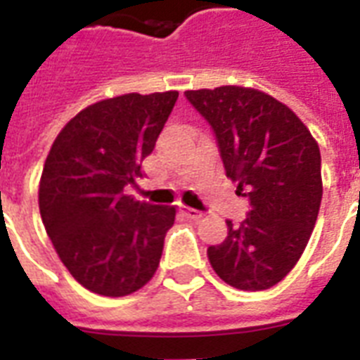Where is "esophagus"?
<instances>
[{
  "label": "esophagus",
  "instance_id": "obj_1",
  "mask_svg": "<svg viewBox=\"0 0 360 360\" xmlns=\"http://www.w3.org/2000/svg\"><path fill=\"white\" fill-rule=\"evenodd\" d=\"M181 211H183V214H185L186 219L191 220H200L203 217V213H200V211H196V209L192 207H181Z\"/></svg>",
  "mask_w": 360,
  "mask_h": 360
}]
</instances>
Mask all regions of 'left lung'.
Wrapping results in <instances>:
<instances>
[{
	"label": "left lung",
	"instance_id": "8db88e82",
	"mask_svg": "<svg viewBox=\"0 0 360 360\" xmlns=\"http://www.w3.org/2000/svg\"><path fill=\"white\" fill-rule=\"evenodd\" d=\"M185 95L213 127L226 175L250 202L246 219L226 220L228 237L207 248L211 267L237 290H269L295 267L318 220V141L285 104L252 87Z\"/></svg>",
	"mask_w": 360,
	"mask_h": 360
}]
</instances>
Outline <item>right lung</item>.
Here are the masks:
<instances>
[{
	"instance_id": "right-lung-1",
	"label": "right lung",
	"mask_w": 360,
	"mask_h": 360,
	"mask_svg": "<svg viewBox=\"0 0 360 360\" xmlns=\"http://www.w3.org/2000/svg\"><path fill=\"white\" fill-rule=\"evenodd\" d=\"M177 97L127 93L98 101L50 147L39 183L42 224L65 267L93 293L130 295L157 273L177 211L138 202L124 186L141 177Z\"/></svg>"
}]
</instances>
